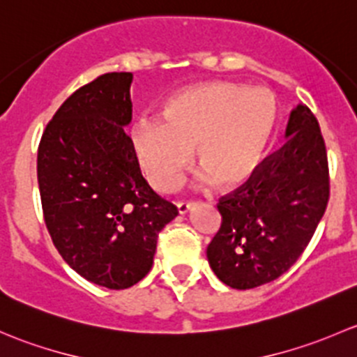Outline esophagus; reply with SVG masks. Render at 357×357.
Segmentation results:
<instances>
[{"label":"esophagus","instance_id":"obj_1","mask_svg":"<svg viewBox=\"0 0 357 357\" xmlns=\"http://www.w3.org/2000/svg\"><path fill=\"white\" fill-rule=\"evenodd\" d=\"M177 208H178L180 215H185V213H189L190 209L194 208V203H190V201H178Z\"/></svg>","mask_w":357,"mask_h":357}]
</instances>
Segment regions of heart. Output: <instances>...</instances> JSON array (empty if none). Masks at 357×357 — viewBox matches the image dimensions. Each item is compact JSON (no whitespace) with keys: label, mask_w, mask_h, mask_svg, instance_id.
<instances>
[{"label":"heart","mask_w":357,"mask_h":357,"mask_svg":"<svg viewBox=\"0 0 357 357\" xmlns=\"http://www.w3.org/2000/svg\"><path fill=\"white\" fill-rule=\"evenodd\" d=\"M163 119L137 120L130 132L135 156L154 189L170 192L177 187L194 148L203 168L197 182L235 189L256 174L266 154L277 102L261 87L209 82L170 98Z\"/></svg>","instance_id":"1"}]
</instances>
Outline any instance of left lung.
<instances>
[{
    "mask_svg": "<svg viewBox=\"0 0 357 357\" xmlns=\"http://www.w3.org/2000/svg\"><path fill=\"white\" fill-rule=\"evenodd\" d=\"M287 142L244 185L220 199L222 227L206 249L216 277L245 290L275 280L310 244L330 196L328 160L316 116L290 112Z\"/></svg>",
    "mask_w": 357,
    "mask_h": 357,
    "instance_id": "left-lung-1",
    "label": "left lung"
}]
</instances>
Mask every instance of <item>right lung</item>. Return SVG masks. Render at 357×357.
I'll use <instances>...</instances> for the list:
<instances>
[{
	"label": "right lung",
	"instance_id": "right-lung-1",
	"mask_svg": "<svg viewBox=\"0 0 357 357\" xmlns=\"http://www.w3.org/2000/svg\"><path fill=\"white\" fill-rule=\"evenodd\" d=\"M130 72L99 75L70 96L38 149L44 222L80 277L132 287L149 273L158 234L178 215L142 177L132 139Z\"/></svg>",
	"mask_w": 357,
	"mask_h": 357
}]
</instances>
